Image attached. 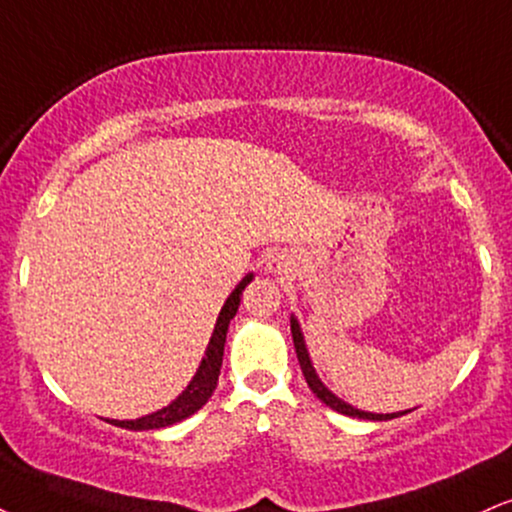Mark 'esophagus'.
<instances>
[{
  "label": "esophagus",
  "instance_id": "obj_1",
  "mask_svg": "<svg viewBox=\"0 0 512 512\" xmlns=\"http://www.w3.org/2000/svg\"><path fill=\"white\" fill-rule=\"evenodd\" d=\"M281 267H283V264H281L279 260H272V262H269V269H272V272H281Z\"/></svg>",
  "mask_w": 512,
  "mask_h": 512
}]
</instances>
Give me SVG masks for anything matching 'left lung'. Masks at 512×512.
Masks as SVG:
<instances>
[{"instance_id": "left-lung-1", "label": "left lung", "mask_w": 512, "mask_h": 512, "mask_svg": "<svg viewBox=\"0 0 512 512\" xmlns=\"http://www.w3.org/2000/svg\"><path fill=\"white\" fill-rule=\"evenodd\" d=\"M291 334H293V346H295V355H298V362H300V369H303L305 374V381L307 386H310L312 393L322 400V403L329 405L331 410L341 412V415H348V417H360V420H393V417H398V412H393V415H374V412H365V410H357L353 405L343 403L341 398H336L334 393H331L326 386L319 381L315 367H312L310 362V355H307V348H305V341H303V334H300V326L295 319H291ZM400 415H405V412H400Z\"/></svg>"}]
</instances>
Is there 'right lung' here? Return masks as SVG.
<instances>
[{"instance_id":"right-lung-1","label":"right lung","mask_w":512,"mask_h":512,"mask_svg":"<svg viewBox=\"0 0 512 512\" xmlns=\"http://www.w3.org/2000/svg\"><path fill=\"white\" fill-rule=\"evenodd\" d=\"M252 281V274L245 276L243 281L238 283L236 291L229 295L224 307H221L217 326H214V334L209 338V346L205 350V357H202V365L197 369V374L193 381L188 384V389L178 396L174 403L166 405V408L152 412V415L140 417V420H112V424L121 429H133V432H143V429H162L169 427V424H176L186 417L193 415L207 403L209 396H212L214 389H217L219 381V369H221V360H224V343H226V331H229V322L233 315L238 312L240 305V295H243V288Z\"/></svg>"}]
</instances>
